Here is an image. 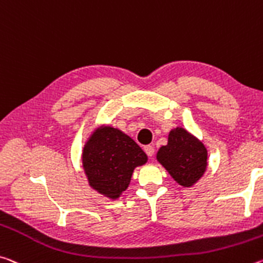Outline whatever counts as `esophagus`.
I'll return each instance as SVG.
<instances>
[{
	"mask_svg": "<svg viewBox=\"0 0 263 263\" xmlns=\"http://www.w3.org/2000/svg\"><path fill=\"white\" fill-rule=\"evenodd\" d=\"M144 151L148 157H152L153 153H154V148L151 146V145H146V146H144Z\"/></svg>",
	"mask_w": 263,
	"mask_h": 263,
	"instance_id": "esophagus-1",
	"label": "esophagus"
}]
</instances>
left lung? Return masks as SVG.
Instances as JSON below:
<instances>
[{"label":"left lung","instance_id":"obj_1","mask_svg":"<svg viewBox=\"0 0 263 263\" xmlns=\"http://www.w3.org/2000/svg\"><path fill=\"white\" fill-rule=\"evenodd\" d=\"M157 158L174 180L185 187L197 182L207 166L206 148L184 128L171 131L168 144L159 149Z\"/></svg>","mask_w":263,"mask_h":263}]
</instances>
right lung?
<instances>
[{
  "mask_svg": "<svg viewBox=\"0 0 263 263\" xmlns=\"http://www.w3.org/2000/svg\"><path fill=\"white\" fill-rule=\"evenodd\" d=\"M146 160L139 145L114 127L96 131L83 152V165L90 185L112 199L127 189L133 170Z\"/></svg>",
  "mask_w": 263,
  "mask_h": 263,
  "instance_id": "add662e5",
  "label": "right lung"
}]
</instances>
